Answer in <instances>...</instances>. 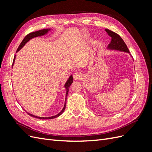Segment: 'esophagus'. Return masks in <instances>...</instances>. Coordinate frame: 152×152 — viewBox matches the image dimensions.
I'll list each match as a JSON object with an SVG mask.
<instances>
[{
  "label": "esophagus",
  "mask_w": 152,
  "mask_h": 152,
  "mask_svg": "<svg viewBox=\"0 0 152 152\" xmlns=\"http://www.w3.org/2000/svg\"><path fill=\"white\" fill-rule=\"evenodd\" d=\"M82 77H83V75H82V73L80 72L77 71L74 73V74H73V79L75 80L81 79Z\"/></svg>",
  "instance_id": "34e87169"
}]
</instances>
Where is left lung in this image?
<instances>
[{
  "instance_id": "left-lung-1",
  "label": "left lung",
  "mask_w": 152,
  "mask_h": 152,
  "mask_svg": "<svg viewBox=\"0 0 152 152\" xmlns=\"http://www.w3.org/2000/svg\"><path fill=\"white\" fill-rule=\"evenodd\" d=\"M105 31L112 37L111 42L108 44L107 49L118 50V51L127 53L130 54L129 50L126 43L124 42V41L120 36L108 29H105ZM130 56H131V54Z\"/></svg>"
}]
</instances>
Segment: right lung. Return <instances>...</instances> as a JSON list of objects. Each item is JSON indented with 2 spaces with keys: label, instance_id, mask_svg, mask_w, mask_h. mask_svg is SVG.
Masks as SVG:
<instances>
[{
  "label": "right lung",
  "instance_id": "add662e5",
  "mask_svg": "<svg viewBox=\"0 0 152 152\" xmlns=\"http://www.w3.org/2000/svg\"><path fill=\"white\" fill-rule=\"evenodd\" d=\"M51 30V29L50 28H48V29H43V30H38V31H34V32H31V33H30L29 34L27 35L24 38V39L23 40V41L21 42V43L20 44V46L18 47V49H17V52L19 51V50L24 46V45L28 42V41L33 39V38H35V37H40V36H43L45 34H47L48 32ZM15 59H16V55L15 58H14V60H13V63H12V66H13V64L14 63H15ZM73 82V76L72 75H71L70 76V77L68 78L67 81L66 82L65 84L64 85V87H65V88L66 89V94H65V104H64V107L62 109L61 111L59 112L58 114L56 115H54V116H52V117H37L36 115H32L31 113H29L27 112V113H28L29 115H30L31 117H35V118H37L39 119H52V118H56V117H58L59 115H61L63 113V112L65 111V108H66V98H67V96H68V91H69V87H70L71 84H72Z\"/></svg>",
  "mask_w": 152,
  "mask_h": 152
}]
</instances>
